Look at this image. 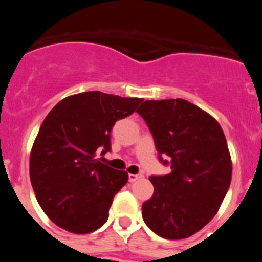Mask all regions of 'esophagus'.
Masks as SVG:
<instances>
[{"label":"esophagus","instance_id":"esophagus-1","mask_svg":"<svg viewBox=\"0 0 262 262\" xmlns=\"http://www.w3.org/2000/svg\"><path fill=\"white\" fill-rule=\"evenodd\" d=\"M142 178V174H128V181L129 182H135L136 180Z\"/></svg>","mask_w":262,"mask_h":262}]
</instances>
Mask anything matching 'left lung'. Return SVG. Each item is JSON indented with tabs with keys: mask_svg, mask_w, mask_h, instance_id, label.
Returning a JSON list of instances; mask_svg holds the SVG:
<instances>
[{
	"mask_svg": "<svg viewBox=\"0 0 262 262\" xmlns=\"http://www.w3.org/2000/svg\"><path fill=\"white\" fill-rule=\"evenodd\" d=\"M136 113L154 136L159 160L172 169L149 177L155 191L143 203V219L164 239L189 237L215 216L230 187L232 163L223 129L181 98L144 101Z\"/></svg>",
	"mask_w": 262,
	"mask_h": 262,
	"instance_id": "left-lung-1",
	"label": "left lung"
}]
</instances>
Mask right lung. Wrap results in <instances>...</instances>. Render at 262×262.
Instances as JSON below:
<instances>
[{"label":"right lung","mask_w":262,"mask_h":262,"mask_svg":"<svg viewBox=\"0 0 262 262\" xmlns=\"http://www.w3.org/2000/svg\"><path fill=\"white\" fill-rule=\"evenodd\" d=\"M142 98L85 92L67 97L48 113L30 155L36 200L56 226L73 233L98 230L128 174L96 159L111 149L115 122L136 110Z\"/></svg>","instance_id":"obj_1"}]
</instances>
